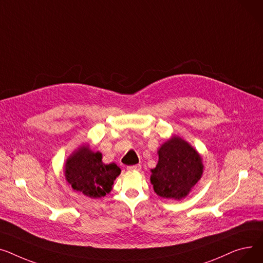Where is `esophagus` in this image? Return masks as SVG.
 <instances>
[{
  "mask_svg": "<svg viewBox=\"0 0 263 263\" xmlns=\"http://www.w3.org/2000/svg\"><path fill=\"white\" fill-rule=\"evenodd\" d=\"M128 171H140L141 170V164H135V165H129L127 166Z\"/></svg>",
  "mask_w": 263,
  "mask_h": 263,
  "instance_id": "34e87169",
  "label": "esophagus"
}]
</instances>
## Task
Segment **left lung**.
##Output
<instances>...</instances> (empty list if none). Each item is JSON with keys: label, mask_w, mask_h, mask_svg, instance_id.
Wrapping results in <instances>:
<instances>
[{"label": "left lung", "mask_w": 263, "mask_h": 263, "mask_svg": "<svg viewBox=\"0 0 263 263\" xmlns=\"http://www.w3.org/2000/svg\"><path fill=\"white\" fill-rule=\"evenodd\" d=\"M159 160L152 170L154 191L163 198L186 197L203 174L202 157L187 141L173 136L158 149Z\"/></svg>", "instance_id": "obj_1"}]
</instances>
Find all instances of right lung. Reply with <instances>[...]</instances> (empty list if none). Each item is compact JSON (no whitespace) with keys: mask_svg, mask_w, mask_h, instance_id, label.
I'll list each match as a JSON object with an SVG mask.
<instances>
[{"mask_svg":"<svg viewBox=\"0 0 263 263\" xmlns=\"http://www.w3.org/2000/svg\"><path fill=\"white\" fill-rule=\"evenodd\" d=\"M121 168L116 163L105 164L102 154L82 145L67 159L65 176L71 187L91 198H100L109 193Z\"/></svg>","mask_w":263,"mask_h":263,"instance_id":"1","label":"right lung"}]
</instances>
